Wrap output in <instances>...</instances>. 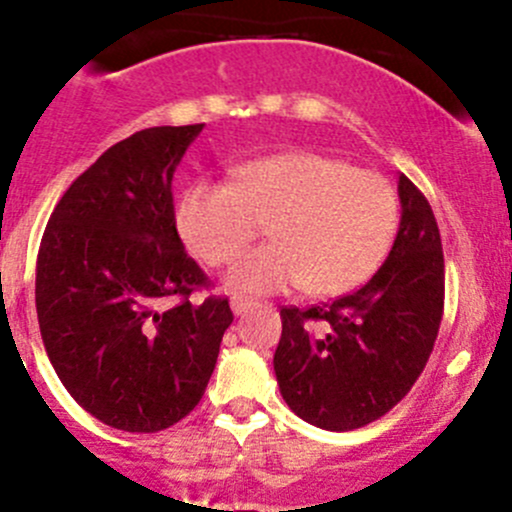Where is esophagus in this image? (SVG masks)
<instances>
[{
    "instance_id": "34e87169",
    "label": "esophagus",
    "mask_w": 512,
    "mask_h": 512,
    "mask_svg": "<svg viewBox=\"0 0 512 512\" xmlns=\"http://www.w3.org/2000/svg\"><path fill=\"white\" fill-rule=\"evenodd\" d=\"M230 307H232V312H235V315H245L247 310H252V307H255V302L247 300V297H232Z\"/></svg>"
}]
</instances>
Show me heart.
Here are the masks:
<instances>
[{
	"label": "heart",
	"instance_id": "1",
	"mask_svg": "<svg viewBox=\"0 0 512 512\" xmlns=\"http://www.w3.org/2000/svg\"><path fill=\"white\" fill-rule=\"evenodd\" d=\"M235 182L197 180L177 202V232L207 265L235 260L268 222L273 242L237 258L230 290L247 295L302 290L332 297L355 290L380 267L400 222L395 187L372 170L315 150L255 157Z\"/></svg>",
	"mask_w": 512,
	"mask_h": 512
}]
</instances>
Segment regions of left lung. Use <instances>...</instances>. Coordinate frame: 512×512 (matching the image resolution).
<instances>
[{
  "label": "left lung",
  "instance_id": "1",
  "mask_svg": "<svg viewBox=\"0 0 512 512\" xmlns=\"http://www.w3.org/2000/svg\"><path fill=\"white\" fill-rule=\"evenodd\" d=\"M398 237L380 270L330 305L282 307L275 375L285 403L322 430L362 428L395 408L425 370L445 300L438 222L423 192L398 180Z\"/></svg>",
  "mask_w": 512,
  "mask_h": 512
}]
</instances>
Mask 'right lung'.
<instances>
[{"instance_id":"add662e5","label":"right lung","mask_w":512,"mask_h":512,"mask_svg":"<svg viewBox=\"0 0 512 512\" xmlns=\"http://www.w3.org/2000/svg\"><path fill=\"white\" fill-rule=\"evenodd\" d=\"M205 124L150 127L109 147L54 207L37 255L39 332L74 400L127 433L180 423L205 395L232 325L175 225L172 177ZM177 299L167 311L161 305Z\"/></svg>"}]
</instances>
